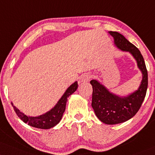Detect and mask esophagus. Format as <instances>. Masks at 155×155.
Returning a JSON list of instances; mask_svg holds the SVG:
<instances>
[{"instance_id": "34e87169", "label": "esophagus", "mask_w": 155, "mask_h": 155, "mask_svg": "<svg viewBox=\"0 0 155 155\" xmlns=\"http://www.w3.org/2000/svg\"><path fill=\"white\" fill-rule=\"evenodd\" d=\"M92 77V76H91L90 74H88V73H87V74H84V75L82 76V77H81V81H88L89 79H90V78Z\"/></svg>"}]
</instances>
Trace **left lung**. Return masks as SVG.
<instances>
[{
    "instance_id": "obj_1",
    "label": "left lung",
    "mask_w": 155,
    "mask_h": 155,
    "mask_svg": "<svg viewBox=\"0 0 155 155\" xmlns=\"http://www.w3.org/2000/svg\"><path fill=\"white\" fill-rule=\"evenodd\" d=\"M114 37L115 44L123 51H128L137 60L143 79L139 89L128 97H120L112 94L97 80L92 79V107L97 117L105 124L113 125L129 120L137 114L144 100L148 86V74L144 60L139 50L117 31H110Z\"/></svg>"
}]
</instances>
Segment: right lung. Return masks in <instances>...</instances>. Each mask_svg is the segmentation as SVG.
<instances>
[{
  "mask_svg": "<svg viewBox=\"0 0 155 155\" xmlns=\"http://www.w3.org/2000/svg\"><path fill=\"white\" fill-rule=\"evenodd\" d=\"M77 88L78 84L77 81H76L67 89L62 97L60 99L56 105L51 110L38 117H28L24 113H22L21 112H20L19 110L17 109L12 103V104L16 115L23 122L32 126V127L41 128V129H48V128L53 127L55 125H57L61 120L63 113L66 110L68 97L75 92Z\"/></svg>",
  "mask_w": 155,
  "mask_h": 155,
  "instance_id": "1",
  "label": "right lung"
}]
</instances>
